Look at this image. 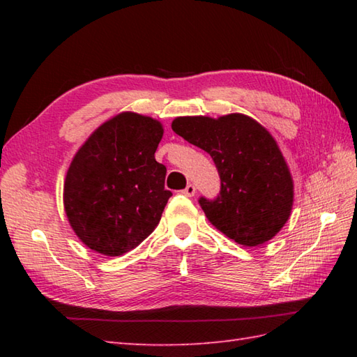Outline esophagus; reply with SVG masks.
Returning <instances> with one entry per match:
<instances>
[{
    "label": "esophagus",
    "instance_id": "34e87169",
    "mask_svg": "<svg viewBox=\"0 0 357 357\" xmlns=\"http://www.w3.org/2000/svg\"><path fill=\"white\" fill-rule=\"evenodd\" d=\"M195 193H196V187L193 184H187V187L183 190V195L188 196V198H192Z\"/></svg>",
    "mask_w": 357,
    "mask_h": 357
}]
</instances>
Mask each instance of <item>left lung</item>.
<instances>
[{
	"label": "left lung",
	"mask_w": 357,
	"mask_h": 357,
	"mask_svg": "<svg viewBox=\"0 0 357 357\" xmlns=\"http://www.w3.org/2000/svg\"><path fill=\"white\" fill-rule=\"evenodd\" d=\"M172 128L213 159L221 190L215 199L201 196L199 206L218 230L256 247L282 229L293 206V181L276 141L259 123L231 113L176 118Z\"/></svg>",
	"instance_id": "1"
}]
</instances>
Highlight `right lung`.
I'll return each instance as SVG.
<instances>
[{
  "label": "right lung",
  "instance_id": "1",
  "mask_svg": "<svg viewBox=\"0 0 357 357\" xmlns=\"http://www.w3.org/2000/svg\"><path fill=\"white\" fill-rule=\"evenodd\" d=\"M162 126L124 112L98 127L67 172L64 208L84 244L105 256L130 252L155 230L172 196L155 159Z\"/></svg>",
  "mask_w": 357,
  "mask_h": 357
}]
</instances>
